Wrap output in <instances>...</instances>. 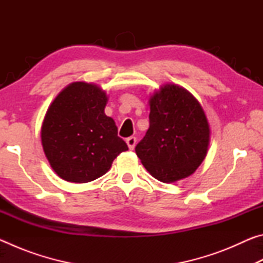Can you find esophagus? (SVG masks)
<instances>
[{
    "instance_id": "34e87169",
    "label": "esophagus",
    "mask_w": 263,
    "mask_h": 263,
    "mask_svg": "<svg viewBox=\"0 0 263 263\" xmlns=\"http://www.w3.org/2000/svg\"><path fill=\"white\" fill-rule=\"evenodd\" d=\"M126 144L128 146V148L133 149L136 147V144H137V138L136 137H128L126 139Z\"/></svg>"
}]
</instances>
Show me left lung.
Segmentation results:
<instances>
[{
    "instance_id": "left-lung-1",
    "label": "left lung",
    "mask_w": 263,
    "mask_h": 263,
    "mask_svg": "<svg viewBox=\"0 0 263 263\" xmlns=\"http://www.w3.org/2000/svg\"><path fill=\"white\" fill-rule=\"evenodd\" d=\"M148 103L149 128L136 153L153 177L174 183L194 174L205 159L210 125L201 103L177 84H163Z\"/></svg>"
}]
</instances>
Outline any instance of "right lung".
<instances>
[{"label": "right lung", "mask_w": 263, "mask_h": 263, "mask_svg": "<svg viewBox=\"0 0 263 263\" xmlns=\"http://www.w3.org/2000/svg\"><path fill=\"white\" fill-rule=\"evenodd\" d=\"M108 95L94 83H69L57 95L44 117V153L55 174L74 183L104 175L114 160L128 149L115 121L105 115Z\"/></svg>", "instance_id": "add662e5"}]
</instances>
